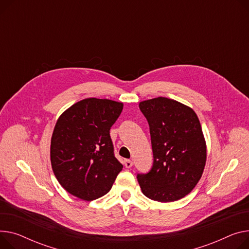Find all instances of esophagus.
<instances>
[{
    "label": "esophagus",
    "mask_w": 249,
    "mask_h": 249,
    "mask_svg": "<svg viewBox=\"0 0 249 249\" xmlns=\"http://www.w3.org/2000/svg\"><path fill=\"white\" fill-rule=\"evenodd\" d=\"M123 164H124V166H125L126 168H131V167H132V165H133V162H132L131 160L126 159V160H124Z\"/></svg>",
    "instance_id": "esophagus-1"
}]
</instances>
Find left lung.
<instances>
[{"label":"left lung","instance_id":"obj_1","mask_svg":"<svg viewBox=\"0 0 249 249\" xmlns=\"http://www.w3.org/2000/svg\"><path fill=\"white\" fill-rule=\"evenodd\" d=\"M150 128L153 166L137 179L143 194L158 202L176 201L190 193L206 163V142L192 108L157 97L139 103Z\"/></svg>","mask_w":249,"mask_h":249}]
</instances>
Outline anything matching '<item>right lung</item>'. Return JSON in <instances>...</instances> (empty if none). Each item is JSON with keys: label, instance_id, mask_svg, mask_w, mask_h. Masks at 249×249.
<instances>
[{"label": "right lung", "instance_id": "add662e5", "mask_svg": "<svg viewBox=\"0 0 249 249\" xmlns=\"http://www.w3.org/2000/svg\"><path fill=\"white\" fill-rule=\"evenodd\" d=\"M123 103L87 98L58 118L50 157L61 186L82 200L92 201L110 191L123 165L114 156L110 128Z\"/></svg>", "mask_w": 249, "mask_h": 249}]
</instances>
